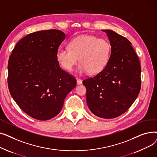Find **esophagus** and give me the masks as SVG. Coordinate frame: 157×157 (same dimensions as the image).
I'll return each mask as SVG.
<instances>
[{"label":"esophagus","mask_w":157,"mask_h":157,"mask_svg":"<svg viewBox=\"0 0 157 157\" xmlns=\"http://www.w3.org/2000/svg\"><path fill=\"white\" fill-rule=\"evenodd\" d=\"M76 81H77V84H78V85H81V84L82 83V81H81V79H80L77 78V79H76Z\"/></svg>","instance_id":"esophagus-1"}]
</instances>
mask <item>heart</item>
<instances>
[{"label":"heart","mask_w":157,"mask_h":157,"mask_svg":"<svg viewBox=\"0 0 157 157\" xmlns=\"http://www.w3.org/2000/svg\"><path fill=\"white\" fill-rule=\"evenodd\" d=\"M69 48L58 49L56 60L63 69L71 71L79 59L80 64L77 71L79 73L100 72L105 67L111 53V45L108 40L92 35H82L72 39Z\"/></svg>","instance_id":"1"}]
</instances>
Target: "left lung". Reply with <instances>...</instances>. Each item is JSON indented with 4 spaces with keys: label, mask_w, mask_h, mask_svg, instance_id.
Returning <instances> with one entry per match:
<instances>
[{
    "label": "left lung",
    "mask_w": 157,
    "mask_h": 157,
    "mask_svg": "<svg viewBox=\"0 0 157 157\" xmlns=\"http://www.w3.org/2000/svg\"><path fill=\"white\" fill-rule=\"evenodd\" d=\"M110 41L111 53L104 69L83 81L89 109L105 119L119 117L136 101L141 90V65L132 43L111 30H102Z\"/></svg>",
    "instance_id": "8db88e82"
}]
</instances>
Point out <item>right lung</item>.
<instances>
[{
	"mask_svg": "<svg viewBox=\"0 0 157 157\" xmlns=\"http://www.w3.org/2000/svg\"><path fill=\"white\" fill-rule=\"evenodd\" d=\"M65 34L59 30L36 32L16 44L8 62V88L20 109L33 118L47 120L62 109L76 79L62 70L56 54Z\"/></svg>",
	"mask_w": 157,
	"mask_h": 157,
	"instance_id": "add662e5",
	"label": "right lung"
}]
</instances>
